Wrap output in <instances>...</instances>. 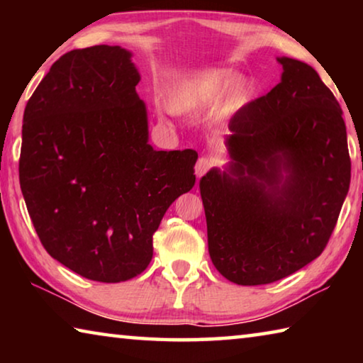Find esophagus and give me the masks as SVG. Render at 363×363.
Returning <instances> with one entry per match:
<instances>
[{"label":"esophagus","instance_id":"esophagus-1","mask_svg":"<svg viewBox=\"0 0 363 363\" xmlns=\"http://www.w3.org/2000/svg\"><path fill=\"white\" fill-rule=\"evenodd\" d=\"M211 167H213V160L211 158L200 157L199 162H196V164H195V174L199 176V177L205 176L208 171L211 169Z\"/></svg>","mask_w":363,"mask_h":363}]
</instances>
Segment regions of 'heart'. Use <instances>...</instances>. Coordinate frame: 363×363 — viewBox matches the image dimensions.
Masks as SVG:
<instances>
[{"label": "heart", "instance_id": "b5f03b06", "mask_svg": "<svg viewBox=\"0 0 363 363\" xmlns=\"http://www.w3.org/2000/svg\"><path fill=\"white\" fill-rule=\"evenodd\" d=\"M233 73L229 70H210L184 78L169 91L168 106L176 113H196L214 106L229 88ZM250 86L243 79L230 86L223 104V113H233L247 106Z\"/></svg>", "mask_w": 363, "mask_h": 363}]
</instances>
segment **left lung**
<instances>
[{"label": "left lung", "mask_w": 363, "mask_h": 363, "mask_svg": "<svg viewBox=\"0 0 363 363\" xmlns=\"http://www.w3.org/2000/svg\"><path fill=\"white\" fill-rule=\"evenodd\" d=\"M279 62L281 82L230 120L229 173L200 181L210 257L237 285L272 284L320 256L351 184L336 97L311 65Z\"/></svg>", "instance_id": "obj_1"}]
</instances>
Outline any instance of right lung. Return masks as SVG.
<instances>
[{"instance_id": "add662e5", "label": "right lung", "mask_w": 363, "mask_h": 363, "mask_svg": "<svg viewBox=\"0 0 363 363\" xmlns=\"http://www.w3.org/2000/svg\"><path fill=\"white\" fill-rule=\"evenodd\" d=\"M131 52L73 49L23 112L19 181L40 242L84 279L118 284L149 266L169 205L195 184V150H153Z\"/></svg>"}]
</instances>
